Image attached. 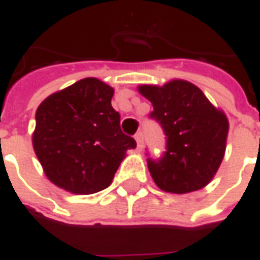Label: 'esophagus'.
Returning <instances> with one entry per match:
<instances>
[{
	"mask_svg": "<svg viewBox=\"0 0 260 260\" xmlns=\"http://www.w3.org/2000/svg\"><path fill=\"white\" fill-rule=\"evenodd\" d=\"M135 141L136 143H138V147L142 149V147H143V134H142V132H138V134H136Z\"/></svg>",
	"mask_w": 260,
	"mask_h": 260,
	"instance_id": "obj_1",
	"label": "esophagus"
}]
</instances>
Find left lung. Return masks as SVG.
<instances>
[{
	"mask_svg": "<svg viewBox=\"0 0 260 260\" xmlns=\"http://www.w3.org/2000/svg\"><path fill=\"white\" fill-rule=\"evenodd\" d=\"M138 91L152 103L150 117L167 136L160 160L147 158L154 184L164 192L199 191L213 180L223 161L229 119L191 82L173 79L166 85H141Z\"/></svg>",
	"mask_w": 260,
	"mask_h": 260,
	"instance_id": "left-lung-1",
	"label": "left lung"
}]
</instances>
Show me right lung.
<instances>
[{
	"instance_id": "add662e5",
	"label": "right lung",
	"mask_w": 260,
	"mask_h": 260,
	"mask_svg": "<svg viewBox=\"0 0 260 260\" xmlns=\"http://www.w3.org/2000/svg\"><path fill=\"white\" fill-rule=\"evenodd\" d=\"M114 89L85 78L44 99L36 110L33 149L48 180L61 189L90 195L106 189L134 138L122 134L111 106Z\"/></svg>"
}]
</instances>
